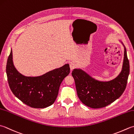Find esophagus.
Returning a JSON list of instances; mask_svg holds the SVG:
<instances>
[{"label": "esophagus", "instance_id": "obj_1", "mask_svg": "<svg viewBox=\"0 0 134 134\" xmlns=\"http://www.w3.org/2000/svg\"><path fill=\"white\" fill-rule=\"evenodd\" d=\"M70 66L71 70H72L75 67V64L74 62H71L70 63Z\"/></svg>", "mask_w": 134, "mask_h": 134}]
</instances>
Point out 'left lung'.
Segmentation results:
<instances>
[{"label": "left lung", "instance_id": "left-lung-1", "mask_svg": "<svg viewBox=\"0 0 134 134\" xmlns=\"http://www.w3.org/2000/svg\"><path fill=\"white\" fill-rule=\"evenodd\" d=\"M124 61L121 72L108 82L96 80L81 69H74L71 74L80 100L93 109L102 108L119 98L126 88L130 74V63L124 47Z\"/></svg>", "mask_w": 134, "mask_h": 134}]
</instances>
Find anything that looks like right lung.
<instances>
[{"mask_svg": "<svg viewBox=\"0 0 134 134\" xmlns=\"http://www.w3.org/2000/svg\"><path fill=\"white\" fill-rule=\"evenodd\" d=\"M70 71V65L66 64L39 77H25L14 67L12 51L6 65L8 83L13 94L24 103L36 109L45 108L54 103L60 85Z\"/></svg>", "mask_w": 134, "mask_h": 134, "instance_id": "obj_1", "label": "right lung"}]
</instances>
